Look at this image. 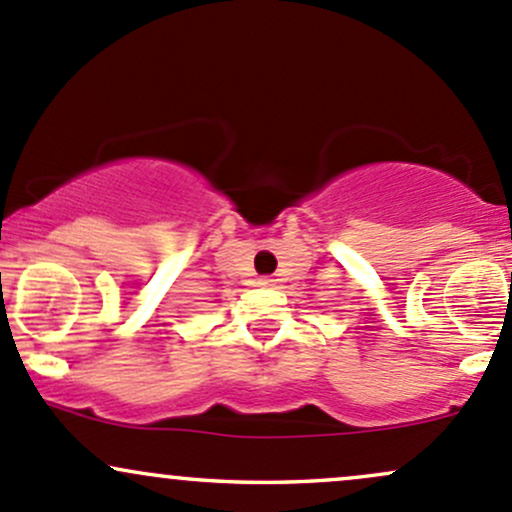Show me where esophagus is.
I'll return each instance as SVG.
<instances>
[{
	"mask_svg": "<svg viewBox=\"0 0 512 512\" xmlns=\"http://www.w3.org/2000/svg\"><path fill=\"white\" fill-rule=\"evenodd\" d=\"M260 284H262V286H269V284H272V279H267V277H262V279H260Z\"/></svg>",
	"mask_w": 512,
	"mask_h": 512,
	"instance_id": "esophagus-1",
	"label": "esophagus"
}]
</instances>
